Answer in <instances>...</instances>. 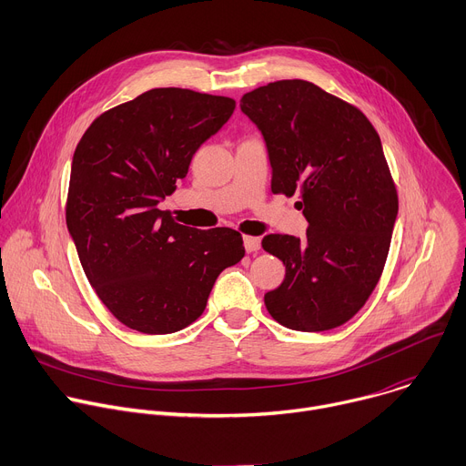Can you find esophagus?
I'll use <instances>...</instances> for the list:
<instances>
[{"label": "esophagus", "instance_id": "obj_1", "mask_svg": "<svg viewBox=\"0 0 466 466\" xmlns=\"http://www.w3.org/2000/svg\"><path fill=\"white\" fill-rule=\"evenodd\" d=\"M243 245H245L247 252H256V250L261 248V239L256 238V236H245Z\"/></svg>", "mask_w": 466, "mask_h": 466}]
</instances>
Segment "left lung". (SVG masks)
<instances>
[{
	"label": "left lung",
	"mask_w": 466,
	"mask_h": 466,
	"mask_svg": "<svg viewBox=\"0 0 466 466\" xmlns=\"http://www.w3.org/2000/svg\"><path fill=\"white\" fill-rule=\"evenodd\" d=\"M241 111L265 137L272 194H298L309 223L301 241H261L285 265L281 285L265 294L267 311L303 333L344 326L380 279L399 210L380 137L357 106L305 80L245 93Z\"/></svg>",
	"instance_id": "1"
}]
</instances>
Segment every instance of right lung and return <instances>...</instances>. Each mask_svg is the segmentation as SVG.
<instances>
[{"instance_id":"right-lung-1","label":"right lung","mask_w":466,"mask_h":466,"mask_svg":"<svg viewBox=\"0 0 466 466\" xmlns=\"http://www.w3.org/2000/svg\"><path fill=\"white\" fill-rule=\"evenodd\" d=\"M234 107L228 96L149 89L98 115L75 149L67 228L96 296L129 329L188 328L219 272L245 256L238 230L185 227L157 208Z\"/></svg>"}]
</instances>
